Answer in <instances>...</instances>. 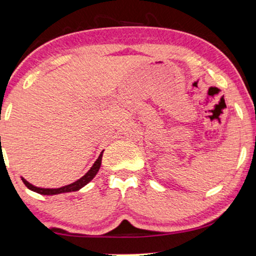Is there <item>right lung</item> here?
<instances>
[{
    "mask_svg": "<svg viewBox=\"0 0 256 256\" xmlns=\"http://www.w3.org/2000/svg\"><path fill=\"white\" fill-rule=\"evenodd\" d=\"M103 152H100V156H98L96 162L92 166H91V168L88 170V171L85 173V174L80 178L76 182H72V184H69V185L66 186H62V187H58V188H42V187H37V186H34L32 184H30L28 180H26L23 176H21L22 182H24V185L28 187L29 190H34V192L36 193H40V194H43V196H56V194H60V193H68V192H76V190H80L82 187H84L85 185H88V182L92 180L96 174L100 171V165H102V156H103Z\"/></svg>",
    "mask_w": 256,
    "mask_h": 256,
    "instance_id": "obj_1",
    "label": "right lung"
}]
</instances>
